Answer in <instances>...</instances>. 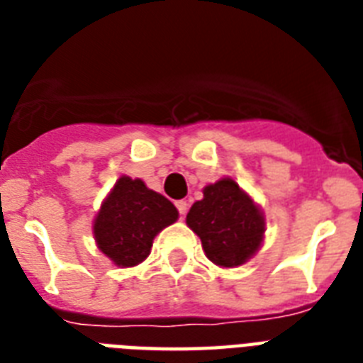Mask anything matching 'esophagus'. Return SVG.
<instances>
[{"label":"esophagus","instance_id":"obj_1","mask_svg":"<svg viewBox=\"0 0 363 363\" xmlns=\"http://www.w3.org/2000/svg\"><path fill=\"white\" fill-rule=\"evenodd\" d=\"M177 209H179V215H181V218H184L188 213V201L186 199H181V201H177Z\"/></svg>","mask_w":363,"mask_h":363}]
</instances>
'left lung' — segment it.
I'll list each match as a JSON object with an SVG mask.
<instances>
[{"label": "left lung", "mask_w": 363, "mask_h": 363, "mask_svg": "<svg viewBox=\"0 0 363 363\" xmlns=\"http://www.w3.org/2000/svg\"><path fill=\"white\" fill-rule=\"evenodd\" d=\"M186 224L201 239L207 258L220 267L248 262L264 241L262 211L230 177L203 188V199L190 207Z\"/></svg>", "instance_id": "1"}]
</instances>
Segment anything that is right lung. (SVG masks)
Wrapping results in <instances>:
<instances>
[{"mask_svg": "<svg viewBox=\"0 0 363 363\" xmlns=\"http://www.w3.org/2000/svg\"><path fill=\"white\" fill-rule=\"evenodd\" d=\"M177 218L179 211L169 199L141 179L121 177L94 220V238L118 267H133L150 254L154 238Z\"/></svg>", "mask_w": 363, "mask_h": 363, "instance_id": "obj_1", "label": "right lung"}]
</instances>
